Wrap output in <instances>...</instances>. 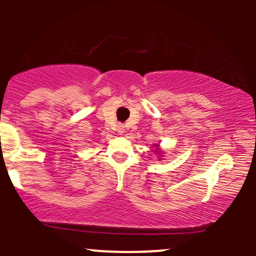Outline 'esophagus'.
Returning <instances> with one entry per match:
<instances>
[{
    "label": "esophagus",
    "instance_id": "obj_1",
    "mask_svg": "<svg viewBox=\"0 0 256 256\" xmlns=\"http://www.w3.org/2000/svg\"><path fill=\"white\" fill-rule=\"evenodd\" d=\"M118 132H119V134H122L125 132V128H124V125L122 124H120L119 126H118Z\"/></svg>",
    "mask_w": 256,
    "mask_h": 256
}]
</instances>
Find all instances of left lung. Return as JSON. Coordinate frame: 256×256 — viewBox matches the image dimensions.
I'll return each instance as SVG.
<instances>
[{
    "mask_svg": "<svg viewBox=\"0 0 256 256\" xmlns=\"http://www.w3.org/2000/svg\"><path fill=\"white\" fill-rule=\"evenodd\" d=\"M156 146H158V144H156Z\"/></svg>",
    "mask_w": 256,
    "mask_h": 256,
    "instance_id": "1",
    "label": "left lung"
}]
</instances>
